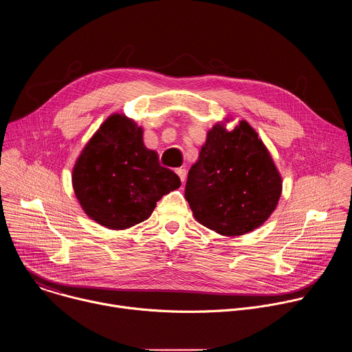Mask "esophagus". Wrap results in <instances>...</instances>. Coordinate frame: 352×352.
I'll use <instances>...</instances> for the list:
<instances>
[{"label": "esophagus", "mask_w": 352, "mask_h": 352, "mask_svg": "<svg viewBox=\"0 0 352 352\" xmlns=\"http://www.w3.org/2000/svg\"><path fill=\"white\" fill-rule=\"evenodd\" d=\"M177 174H178V177H179V179H181V182H184L185 179H186V170L185 168H177V171H175Z\"/></svg>", "instance_id": "obj_1"}]
</instances>
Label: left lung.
<instances>
[{"instance_id": "obj_1", "label": "left lung", "mask_w": 352, "mask_h": 352, "mask_svg": "<svg viewBox=\"0 0 352 352\" xmlns=\"http://www.w3.org/2000/svg\"><path fill=\"white\" fill-rule=\"evenodd\" d=\"M281 177L255 129L216 124L190 167L185 199L195 219L227 236L261 227L281 196Z\"/></svg>"}]
</instances>
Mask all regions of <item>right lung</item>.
Wrapping results in <instances>:
<instances>
[{
	"label": "right lung",
	"instance_id": "1",
	"mask_svg": "<svg viewBox=\"0 0 352 352\" xmlns=\"http://www.w3.org/2000/svg\"><path fill=\"white\" fill-rule=\"evenodd\" d=\"M85 213L111 230H125L153 213L163 195L181 186L179 177L159 163L143 143V129L113 114L87 142L72 171Z\"/></svg>",
	"mask_w": 352,
	"mask_h": 352
}]
</instances>
